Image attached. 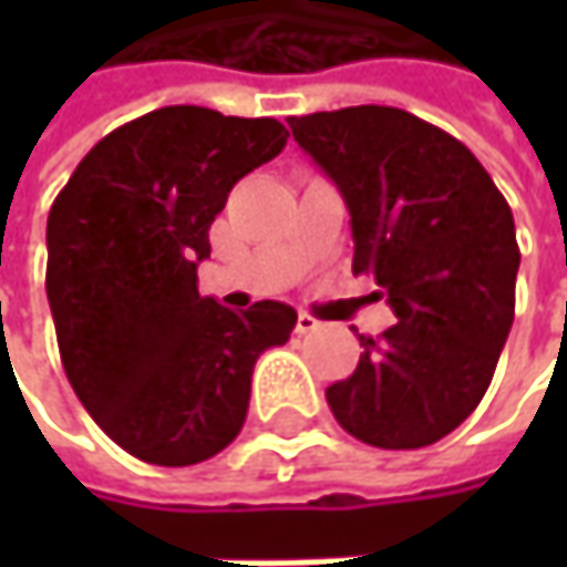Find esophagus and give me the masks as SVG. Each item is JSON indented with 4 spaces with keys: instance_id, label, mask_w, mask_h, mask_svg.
<instances>
[{
    "instance_id": "esophagus-1",
    "label": "esophagus",
    "mask_w": 567,
    "mask_h": 567,
    "mask_svg": "<svg viewBox=\"0 0 567 567\" xmlns=\"http://www.w3.org/2000/svg\"><path fill=\"white\" fill-rule=\"evenodd\" d=\"M318 328H321V324H318L316 316H309V312H299V316H296V334H312Z\"/></svg>"
}]
</instances>
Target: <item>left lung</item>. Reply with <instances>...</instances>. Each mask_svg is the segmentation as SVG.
Instances as JSON below:
<instances>
[{
    "mask_svg": "<svg viewBox=\"0 0 567 567\" xmlns=\"http://www.w3.org/2000/svg\"><path fill=\"white\" fill-rule=\"evenodd\" d=\"M350 210L353 274L398 321L360 334V365L324 398L353 439L406 451L467 420L514 321L520 249L508 202L464 144L398 106L290 116Z\"/></svg>",
    "mask_w": 567,
    "mask_h": 567,
    "instance_id": "1",
    "label": "left lung"
}]
</instances>
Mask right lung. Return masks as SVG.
Returning <instances> with one entry per match:
<instances>
[{"label":"right lung","instance_id":"obj_1","mask_svg":"<svg viewBox=\"0 0 567 567\" xmlns=\"http://www.w3.org/2000/svg\"><path fill=\"white\" fill-rule=\"evenodd\" d=\"M290 132L207 106H164L97 142L47 220V299L78 401L157 467L214 457L249 413L251 369L290 340L287 302L233 312L198 293L229 188Z\"/></svg>","mask_w":567,"mask_h":567}]
</instances>
